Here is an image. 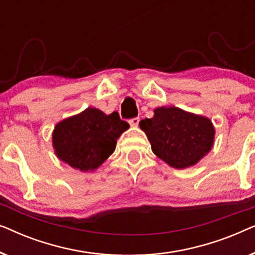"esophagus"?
<instances>
[{
	"label": "esophagus",
	"instance_id": "1",
	"mask_svg": "<svg viewBox=\"0 0 255 255\" xmlns=\"http://www.w3.org/2000/svg\"><path fill=\"white\" fill-rule=\"evenodd\" d=\"M139 117H134V118H131L130 121H128V123H130L131 127H137V125L139 124Z\"/></svg>",
	"mask_w": 255,
	"mask_h": 255
}]
</instances>
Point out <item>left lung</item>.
<instances>
[{"label":"left lung","mask_w":255,"mask_h":255,"mask_svg":"<svg viewBox=\"0 0 255 255\" xmlns=\"http://www.w3.org/2000/svg\"><path fill=\"white\" fill-rule=\"evenodd\" d=\"M153 153L177 169L200 161L214 144L215 128L207 117L176 107L158 108L154 116L140 121Z\"/></svg>","instance_id":"8db88e82"}]
</instances>
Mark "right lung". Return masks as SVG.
<instances>
[{
  "label": "right lung",
  "mask_w": 255,
  "mask_h": 255,
  "mask_svg": "<svg viewBox=\"0 0 255 255\" xmlns=\"http://www.w3.org/2000/svg\"><path fill=\"white\" fill-rule=\"evenodd\" d=\"M128 127L117 111L106 115L88 108L57 124L52 137L55 154L73 168L94 170L113 154L117 138Z\"/></svg>",
  "instance_id": "obj_1"
}]
</instances>
